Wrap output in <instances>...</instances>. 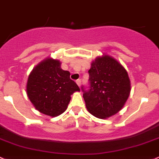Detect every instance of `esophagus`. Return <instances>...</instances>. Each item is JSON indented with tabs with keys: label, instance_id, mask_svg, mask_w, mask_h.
I'll list each match as a JSON object with an SVG mask.
<instances>
[{
	"label": "esophagus",
	"instance_id": "esophagus-1",
	"mask_svg": "<svg viewBox=\"0 0 159 159\" xmlns=\"http://www.w3.org/2000/svg\"><path fill=\"white\" fill-rule=\"evenodd\" d=\"M76 83H77V85H78V86H80V85H81V80H76Z\"/></svg>",
	"mask_w": 159,
	"mask_h": 159
}]
</instances>
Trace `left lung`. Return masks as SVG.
Returning <instances> with one entry per match:
<instances>
[{"label": "left lung", "mask_w": 159, "mask_h": 159, "mask_svg": "<svg viewBox=\"0 0 159 159\" xmlns=\"http://www.w3.org/2000/svg\"><path fill=\"white\" fill-rule=\"evenodd\" d=\"M88 73V89L81 86L88 111L99 119L115 115L130 93V80L126 70L117 60L106 55L96 58Z\"/></svg>", "instance_id": "8db88e82"}]
</instances>
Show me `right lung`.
Listing matches in <instances>:
<instances>
[{"label": "right lung", "mask_w": 159, "mask_h": 159, "mask_svg": "<svg viewBox=\"0 0 159 159\" xmlns=\"http://www.w3.org/2000/svg\"><path fill=\"white\" fill-rule=\"evenodd\" d=\"M69 71L60 68L59 60L49 58L33 70L28 77L27 93L39 112L47 116H57L67 108L74 92L79 86L70 77Z\"/></svg>", "instance_id": "right-lung-1"}]
</instances>
